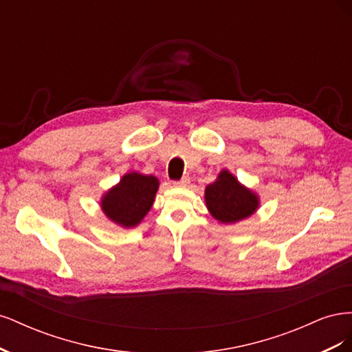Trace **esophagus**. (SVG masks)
<instances>
[{"mask_svg": "<svg viewBox=\"0 0 352 352\" xmlns=\"http://www.w3.org/2000/svg\"><path fill=\"white\" fill-rule=\"evenodd\" d=\"M189 184H190V180L188 177H182L180 180H177V182H173V185L177 188H188Z\"/></svg>", "mask_w": 352, "mask_h": 352, "instance_id": "34e87169", "label": "esophagus"}]
</instances>
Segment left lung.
I'll use <instances>...</instances> for the list:
<instances>
[{"label":"left lung","instance_id":"left-lung-1","mask_svg":"<svg viewBox=\"0 0 352 352\" xmlns=\"http://www.w3.org/2000/svg\"><path fill=\"white\" fill-rule=\"evenodd\" d=\"M204 199L210 214L223 225L248 219L260 207L257 192L242 185L228 168H223L214 182L206 186Z\"/></svg>","mask_w":352,"mask_h":352}]
</instances>
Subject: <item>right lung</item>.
Here are the masks:
<instances>
[{"label": "right lung", "instance_id": "right-lung-1", "mask_svg": "<svg viewBox=\"0 0 352 352\" xmlns=\"http://www.w3.org/2000/svg\"><path fill=\"white\" fill-rule=\"evenodd\" d=\"M160 182L153 175L129 172L104 192L100 201L104 216L123 229L136 228L151 210Z\"/></svg>", "mask_w": 352, "mask_h": 352}]
</instances>
